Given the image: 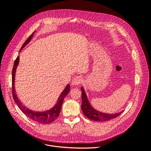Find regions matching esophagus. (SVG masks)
Segmentation results:
<instances>
[{"label": "esophagus", "mask_w": 151, "mask_h": 151, "mask_svg": "<svg viewBox=\"0 0 151 151\" xmlns=\"http://www.w3.org/2000/svg\"><path fill=\"white\" fill-rule=\"evenodd\" d=\"M81 78L80 76H76L75 77L73 80L72 81H71V84L73 86H78L79 84H80L81 83Z\"/></svg>", "instance_id": "1"}]
</instances>
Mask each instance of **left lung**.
I'll return each instance as SVG.
<instances>
[{"instance_id":"1","label":"left lung","mask_w":151,"mask_h":151,"mask_svg":"<svg viewBox=\"0 0 151 151\" xmlns=\"http://www.w3.org/2000/svg\"><path fill=\"white\" fill-rule=\"evenodd\" d=\"M81 90L82 91L81 97H82V104H81V109L84 114L89 118V119L94 121L99 122H105L107 121H109L113 118L117 117L119 116L123 111L115 113V114H108L104 113L102 112H100L99 111L95 109L90 104L89 102L88 97L85 92V91L83 87H81Z\"/></svg>"}]
</instances>
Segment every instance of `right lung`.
Segmentation results:
<instances>
[{"label":"right lung","mask_w":151,"mask_h":151,"mask_svg":"<svg viewBox=\"0 0 151 151\" xmlns=\"http://www.w3.org/2000/svg\"><path fill=\"white\" fill-rule=\"evenodd\" d=\"M35 32L34 33L32 34L31 35H30V37L26 40V41L24 42V43L22 45L19 52H21V51L24 48V47L30 42L32 38L33 37ZM19 57L18 56L14 60V65L12 70V94H13V97L15 103L17 104L19 108L21 110V111L25 115H26L28 117L31 119L32 120L36 121L38 123L43 124L52 123L56 119V118L59 115L61 108H62V105L63 101V99H64L65 96L70 92V84L67 85L64 90H63L62 92L60 93V96L58 98V100L57 101L56 104H55L50 109L45 111H34L30 110L29 108H26L24 105H23L21 101L19 100L18 97H17V94L16 93L15 89H14V80H15L16 70H17V68L19 64Z\"/></svg>","instance_id":"add662e5"}]
</instances>
